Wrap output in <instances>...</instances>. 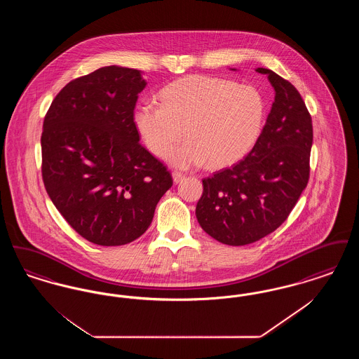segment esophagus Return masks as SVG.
<instances>
[{
	"instance_id": "obj_1",
	"label": "esophagus",
	"mask_w": 359,
	"mask_h": 359,
	"mask_svg": "<svg viewBox=\"0 0 359 359\" xmlns=\"http://www.w3.org/2000/svg\"><path fill=\"white\" fill-rule=\"evenodd\" d=\"M172 177H173V182H175V183H179V182H182V180L184 179V173L173 171L172 172Z\"/></svg>"
}]
</instances>
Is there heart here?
Returning <instances> with one entry per match:
<instances>
[{
  "instance_id": "heart-1",
  "label": "heart",
  "mask_w": 359,
  "mask_h": 359,
  "mask_svg": "<svg viewBox=\"0 0 359 359\" xmlns=\"http://www.w3.org/2000/svg\"><path fill=\"white\" fill-rule=\"evenodd\" d=\"M160 98L161 104L140 103L133 122L157 157L168 154L186 129L187 141L170 154L172 164L180 168L203 163L212 170L234 165L255 147L266 113L256 87L207 75L175 81Z\"/></svg>"
}]
</instances>
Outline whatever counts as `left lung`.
<instances>
[{"label": "left lung", "instance_id": "left-lung-1", "mask_svg": "<svg viewBox=\"0 0 359 359\" xmlns=\"http://www.w3.org/2000/svg\"><path fill=\"white\" fill-rule=\"evenodd\" d=\"M274 102L248 156L203 179L196 218L208 236L242 246L273 233L288 218L309 179L312 120L300 93L272 69Z\"/></svg>", "mask_w": 359, "mask_h": 359}]
</instances>
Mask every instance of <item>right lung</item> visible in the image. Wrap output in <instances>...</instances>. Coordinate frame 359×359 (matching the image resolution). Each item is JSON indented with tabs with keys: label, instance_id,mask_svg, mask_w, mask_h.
I'll use <instances>...</instances> for the list:
<instances>
[{
	"label": "right lung",
	"instance_id": "obj_1",
	"mask_svg": "<svg viewBox=\"0 0 359 359\" xmlns=\"http://www.w3.org/2000/svg\"><path fill=\"white\" fill-rule=\"evenodd\" d=\"M145 85L138 69H95L65 86L44 118V187L69 226L95 245L141 237L173 183L138 142L133 114Z\"/></svg>",
	"mask_w": 359,
	"mask_h": 359
}]
</instances>
